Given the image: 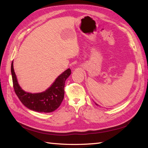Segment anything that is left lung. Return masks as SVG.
Masks as SVG:
<instances>
[{
	"mask_svg": "<svg viewBox=\"0 0 148 148\" xmlns=\"http://www.w3.org/2000/svg\"><path fill=\"white\" fill-rule=\"evenodd\" d=\"M95 104H96V105H97V106H99V105H98V104H97V103H95Z\"/></svg>",
	"mask_w": 148,
	"mask_h": 148,
	"instance_id": "8db88e82",
	"label": "left lung"
}]
</instances>
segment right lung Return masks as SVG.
<instances>
[{
    "label": "right lung",
    "instance_id": "add662e5",
    "mask_svg": "<svg viewBox=\"0 0 148 148\" xmlns=\"http://www.w3.org/2000/svg\"><path fill=\"white\" fill-rule=\"evenodd\" d=\"M11 71L14 90L18 99L28 109L39 112H51L58 108L64 98L65 82L71 74V69H68L56 77L51 86L45 92L32 93L24 91L19 84L14 70L13 61Z\"/></svg>",
    "mask_w": 148,
    "mask_h": 148
}]
</instances>
